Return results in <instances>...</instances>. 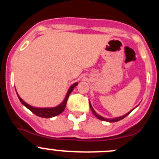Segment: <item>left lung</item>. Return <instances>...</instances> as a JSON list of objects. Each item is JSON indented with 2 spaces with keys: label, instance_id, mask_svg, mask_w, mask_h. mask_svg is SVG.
<instances>
[{
  "label": "left lung",
  "instance_id": "8db88e82",
  "mask_svg": "<svg viewBox=\"0 0 159 159\" xmlns=\"http://www.w3.org/2000/svg\"><path fill=\"white\" fill-rule=\"evenodd\" d=\"M89 104H90V107H91V110H92V113H93V115H94V116H95V117L97 118V119H100V120H102V121L110 122V123H112V122H117V121H119V120H121V119H124V118L126 117V116H128L129 114H130V112H131V111H133V110H131V111H130V112H128V113H127V114H126V115H125V116H120V117L115 118V119H106V118H103V117H102V116H99V115H98V114H97L96 112L95 111H94L93 107H92V105H91V103H90V102H89Z\"/></svg>",
  "mask_w": 159,
  "mask_h": 159
}]
</instances>
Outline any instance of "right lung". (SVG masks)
Here are the masks:
<instances>
[{
	"label": "right lung",
	"instance_id": "1",
	"mask_svg": "<svg viewBox=\"0 0 159 159\" xmlns=\"http://www.w3.org/2000/svg\"><path fill=\"white\" fill-rule=\"evenodd\" d=\"M77 84H78V83H75V84H72V85L70 87V88L68 89V92H67V95H66L64 100L63 101V102H61L59 106L56 107H51V108L34 107H32L29 104H28L27 102H25V101H24L23 99H22L19 95H18V94H17V96L18 98H19L20 101L21 102L22 104H23L24 106L26 107L28 109H29V110H30L32 113L35 114L36 116H40V117H42V118H52V117H54V116H58V115H60V114H61L63 111H64V109H65L66 104H67V99H68L70 94H71V92H72L74 88L76 86Z\"/></svg>",
	"mask_w": 159,
	"mask_h": 159
}]
</instances>
